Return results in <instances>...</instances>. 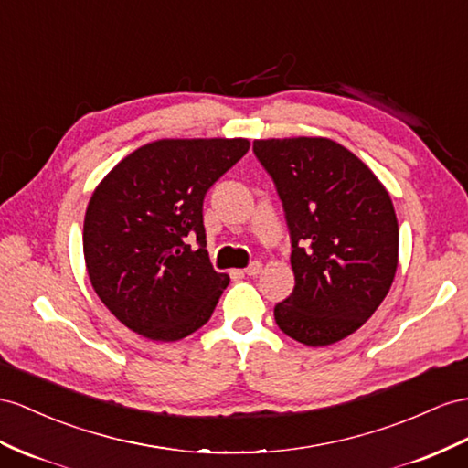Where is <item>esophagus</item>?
<instances>
[{"mask_svg": "<svg viewBox=\"0 0 468 468\" xmlns=\"http://www.w3.org/2000/svg\"><path fill=\"white\" fill-rule=\"evenodd\" d=\"M262 271V262L261 261H253L250 265L245 269V272L249 274V277H257V274Z\"/></svg>", "mask_w": 468, "mask_h": 468, "instance_id": "obj_1", "label": "esophagus"}]
</instances>
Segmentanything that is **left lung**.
Returning <instances> with one entry per match:
<instances>
[{
	"mask_svg": "<svg viewBox=\"0 0 468 468\" xmlns=\"http://www.w3.org/2000/svg\"><path fill=\"white\" fill-rule=\"evenodd\" d=\"M291 235L294 291L274 306L292 340L328 346L376 313L398 269L399 227L369 167L328 138L255 140Z\"/></svg>",
	"mask_w": 468,
	"mask_h": 468,
	"instance_id": "obj_1",
	"label": "left lung"
}]
</instances>
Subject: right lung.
I'll return each mask as SVG.
<instances>
[{
    "label": "right lung",
    "instance_id": "right-lung-1",
    "mask_svg": "<svg viewBox=\"0 0 468 468\" xmlns=\"http://www.w3.org/2000/svg\"><path fill=\"white\" fill-rule=\"evenodd\" d=\"M247 150L245 138L158 140L94 189L82 229L89 279L132 332L174 342L211 318L229 277L209 261L203 199Z\"/></svg>",
    "mask_w": 468,
    "mask_h": 468
}]
</instances>
